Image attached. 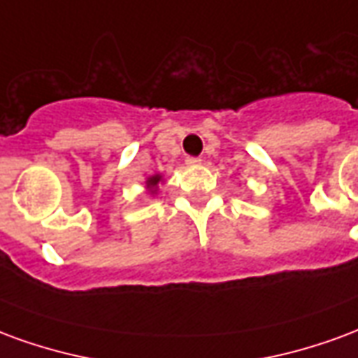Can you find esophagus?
I'll list each match as a JSON object with an SVG mask.
<instances>
[{"mask_svg": "<svg viewBox=\"0 0 358 358\" xmlns=\"http://www.w3.org/2000/svg\"><path fill=\"white\" fill-rule=\"evenodd\" d=\"M186 164L187 166H199V164H201V159H199V157H187Z\"/></svg>", "mask_w": 358, "mask_h": 358, "instance_id": "obj_1", "label": "esophagus"}]
</instances>
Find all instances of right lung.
I'll use <instances>...</instances> for the list:
<instances>
[{
	"label": "right lung",
	"mask_w": 358,
	"mask_h": 358,
	"mask_svg": "<svg viewBox=\"0 0 358 358\" xmlns=\"http://www.w3.org/2000/svg\"><path fill=\"white\" fill-rule=\"evenodd\" d=\"M163 174H153V176H149V178H145V182H143L145 192H148L151 197H155V195L159 194V184H163Z\"/></svg>",
	"instance_id": "right-lung-1"
}]
</instances>
